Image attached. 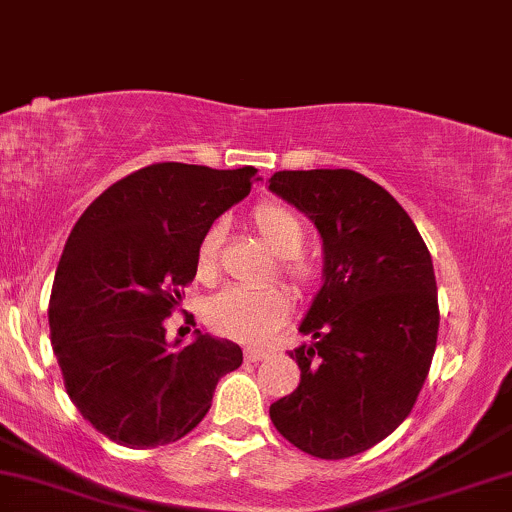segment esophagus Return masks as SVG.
Here are the masks:
<instances>
[{"label": "esophagus", "mask_w": 512, "mask_h": 512, "mask_svg": "<svg viewBox=\"0 0 512 512\" xmlns=\"http://www.w3.org/2000/svg\"><path fill=\"white\" fill-rule=\"evenodd\" d=\"M267 356H269V351H264V349H245V358H248L250 363L262 361V358H267Z\"/></svg>", "instance_id": "obj_1"}]
</instances>
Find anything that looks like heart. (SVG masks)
<instances>
[{
  "mask_svg": "<svg viewBox=\"0 0 512 512\" xmlns=\"http://www.w3.org/2000/svg\"><path fill=\"white\" fill-rule=\"evenodd\" d=\"M248 223L252 231L276 255V272L296 289L310 293L320 279V267L308 255H303L305 221L296 209L281 202H262L250 211ZM221 228L209 226L199 238L195 250V272L199 279H211L219 267ZM291 310L289 291L281 286H228L211 296L204 305V320L216 334L257 344L272 334Z\"/></svg>",
  "mask_w": 512,
  "mask_h": 512,
  "instance_id": "obj_1",
  "label": "heart"
}]
</instances>
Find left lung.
<instances>
[{"label":"left lung","mask_w":512,"mask_h":512,"mask_svg":"<svg viewBox=\"0 0 512 512\" xmlns=\"http://www.w3.org/2000/svg\"><path fill=\"white\" fill-rule=\"evenodd\" d=\"M269 190L315 221L325 284L291 351L301 383L269 407L276 431L320 460L390 436L414 409L438 342L431 252L397 199L346 168L279 170Z\"/></svg>","instance_id":"1"}]
</instances>
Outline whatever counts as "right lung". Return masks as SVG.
Masks as SVG:
<instances>
[{"instance_id": "right-lung-1", "label": "right lung", "mask_w": 512, "mask_h": 512, "mask_svg": "<svg viewBox=\"0 0 512 512\" xmlns=\"http://www.w3.org/2000/svg\"><path fill=\"white\" fill-rule=\"evenodd\" d=\"M257 168L154 163L93 199L74 223L50 296V339L81 416L127 448L175 443L207 416L238 344H168L163 320L195 279L199 238L248 197Z\"/></svg>"}]
</instances>
